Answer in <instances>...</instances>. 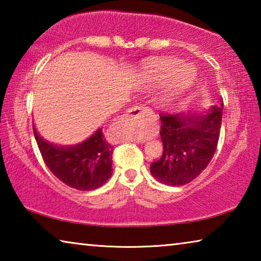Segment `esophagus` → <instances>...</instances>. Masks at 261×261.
Segmentation results:
<instances>
[{
    "instance_id": "obj_1",
    "label": "esophagus",
    "mask_w": 261,
    "mask_h": 261,
    "mask_svg": "<svg viewBox=\"0 0 261 261\" xmlns=\"http://www.w3.org/2000/svg\"><path fill=\"white\" fill-rule=\"evenodd\" d=\"M152 114H153L152 110L148 107H144V106H136V107H132L127 110V113L125 114V118L131 121L132 120L139 121V120H143V118L152 116ZM137 141H138V143H143L144 139L138 138Z\"/></svg>"
}]
</instances>
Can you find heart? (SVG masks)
I'll return each mask as SVG.
<instances>
[{
    "label": "heart",
    "instance_id": "b5f03b06",
    "mask_svg": "<svg viewBox=\"0 0 261 261\" xmlns=\"http://www.w3.org/2000/svg\"><path fill=\"white\" fill-rule=\"evenodd\" d=\"M182 67L183 64L180 61L167 59L159 62L158 64H155V67L148 70L146 74H145V78H146L147 82L163 84L173 78L178 71H180L181 74L179 75L178 73V77H176L175 81L171 83L170 90L168 92L166 98L163 99L165 105H169L179 93H182L183 91L187 90L194 82V79H196V69L192 67H185L180 70Z\"/></svg>",
    "mask_w": 261,
    "mask_h": 261
}]
</instances>
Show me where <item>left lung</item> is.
<instances>
[{"instance_id": "left-lung-1", "label": "left lung", "mask_w": 261, "mask_h": 261, "mask_svg": "<svg viewBox=\"0 0 261 261\" xmlns=\"http://www.w3.org/2000/svg\"><path fill=\"white\" fill-rule=\"evenodd\" d=\"M223 103L206 114H161L162 156L151 165L158 182L180 187L191 182L208 166L218 146Z\"/></svg>"}]
</instances>
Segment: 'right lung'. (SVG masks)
I'll list each match as a JSON object with an SVG mask.
<instances>
[{"instance_id":"1","label":"right lung","mask_w":261,"mask_h":261,"mask_svg":"<svg viewBox=\"0 0 261 261\" xmlns=\"http://www.w3.org/2000/svg\"><path fill=\"white\" fill-rule=\"evenodd\" d=\"M33 132L46 166L68 187L90 191L100 188L112 176L114 148L106 140L102 127L72 146L49 143L38 134L34 125Z\"/></svg>"}]
</instances>
